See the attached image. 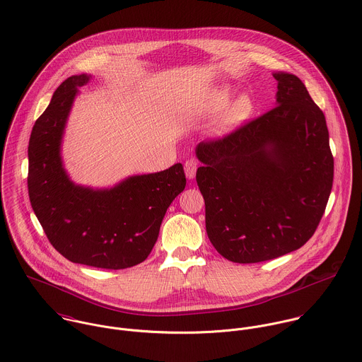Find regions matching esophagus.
<instances>
[{"mask_svg": "<svg viewBox=\"0 0 362 362\" xmlns=\"http://www.w3.org/2000/svg\"><path fill=\"white\" fill-rule=\"evenodd\" d=\"M196 170H197V160L196 159H187L186 163H185V173H186V177L189 180L194 179L196 176Z\"/></svg>", "mask_w": 362, "mask_h": 362, "instance_id": "34e87169", "label": "esophagus"}]
</instances>
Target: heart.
Segmentation results:
<instances>
[{"label":"heart","mask_w":362,"mask_h":362,"mask_svg":"<svg viewBox=\"0 0 362 362\" xmlns=\"http://www.w3.org/2000/svg\"><path fill=\"white\" fill-rule=\"evenodd\" d=\"M234 95L233 86L218 83L199 90L190 100L193 112L199 117L216 114L209 125V134L223 138L244 125L254 112V98L248 93Z\"/></svg>","instance_id":"heart-1"}]
</instances>
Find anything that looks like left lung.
Segmentation results:
<instances>
[{
    "label": "left lung",
    "mask_w": 362,
    "mask_h": 362,
    "mask_svg": "<svg viewBox=\"0 0 362 362\" xmlns=\"http://www.w3.org/2000/svg\"><path fill=\"white\" fill-rule=\"evenodd\" d=\"M272 74L278 81L274 110L196 146L207 235L218 254L238 264L274 259L305 245L333 187L323 111L298 76Z\"/></svg>",
    "instance_id": "left-lung-1"
}]
</instances>
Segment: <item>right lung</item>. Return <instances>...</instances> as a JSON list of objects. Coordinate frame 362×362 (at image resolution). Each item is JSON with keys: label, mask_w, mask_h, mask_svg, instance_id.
<instances>
[{"label": "right lung", "mask_w": 362, "mask_h": 362, "mask_svg": "<svg viewBox=\"0 0 362 362\" xmlns=\"http://www.w3.org/2000/svg\"><path fill=\"white\" fill-rule=\"evenodd\" d=\"M91 74H74L53 93L36 119L28 146L30 206L50 244L66 259L103 269H125L151 254L168 207L185 190L182 163L132 175L110 187L77 185L69 176L62 144L78 87Z\"/></svg>", "instance_id": "obj_1"}]
</instances>
